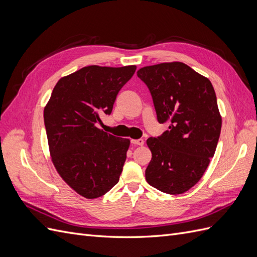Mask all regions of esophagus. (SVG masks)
Segmentation results:
<instances>
[{"label": "esophagus", "mask_w": 257, "mask_h": 257, "mask_svg": "<svg viewBox=\"0 0 257 257\" xmlns=\"http://www.w3.org/2000/svg\"><path fill=\"white\" fill-rule=\"evenodd\" d=\"M131 143L135 146H143L145 144L144 139H142V138L141 139H133V141H131Z\"/></svg>", "instance_id": "esophagus-1"}]
</instances>
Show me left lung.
<instances>
[{
    "mask_svg": "<svg viewBox=\"0 0 257 257\" xmlns=\"http://www.w3.org/2000/svg\"><path fill=\"white\" fill-rule=\"evenodd\" d=\"M149 89L158 121L168 131L148 138L152 159L146 180L167 194L195 185L213 158L222 118L215 92L206 77L181 62L145 66L137 72Z\"/></svg>",
    "mask_w": 257,
    "mask_h": 257,
    "instance_id": "left-lung-1",
    "label": "left lung"
}]
</instances>
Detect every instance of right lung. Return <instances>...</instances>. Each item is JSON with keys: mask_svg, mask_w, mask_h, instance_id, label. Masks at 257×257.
Here are the masks:
<instances>
[{"mask_svg": "<svg viewBox=\"0 0 257 257\" xmlns=\"http://www.w3.org/2000/svg\"><path fill=\"white\" fill-rule=\"evenodd\" d=\"M135 65H91L61 78L44 109L51 160L61 178L93 199L118 183L130 139L96 127L110 114L116 95L134 75Z\"/></svg>", "mask_w": 257, "mask_h": 257, "instance_id": "add662e5", "label": "right lung"}]
</instances>
